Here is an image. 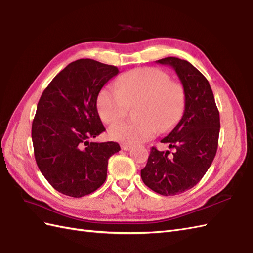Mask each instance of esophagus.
<instances>
[{
  "mask_svg": "<svg viewBox=\"0 0 253 253\" xmlns=\"http://www.w3.org/2000/svg\"><path fill=\"white\" fill-rule=\"evenodd\" d=\"M121 148H122V150L128 151V150H130V149L132 148V144H129V143H122V144H121Z\"/></svg>",
  "mask_w": 253,
  "mask_h": 253,
  "instance_id": "1",
  "label": "esophagus"
}]
</instances>
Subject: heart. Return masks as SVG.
Wrapping results in <instances>:
<instances>
[{"instance_id":"obj_1","label":"heart","mask_w":253,"mask_h":253,"mask_svg":"<svg viewBox=\"0 0 253 253\" xmlns=\"http://www.w3.org/2000/svg\"><path fill=\"white\" fill-rule=\"evenodd\" d=\"M116 85L100 90L97 109L105 124L125 116L128 104L137 103L134 122H122L110 127L109 137L124 143H138L173 127L185 107L184 88L157 68H138L123 74Z\"/></svg>"}]
</instances>
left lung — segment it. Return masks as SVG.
I'll return each instance as SVG.
<instances>
[{
  "label": "left lung",
  "mask_w": 253,
  "mask_h": 253,
  "mask_svg": "<svg viewBox=\"0 0 253 253\" xmlns=\"http://www.w3.org/2000/svg\"><path fill=\"white\" fill-rule=\"evenodd\" d=\"M156 62L174 69L184 88L185 107L178 124L161 140L174 152L153 146L141 178L152 191L172 196L192 189L207 172L218 149L220 115L209 82L193 64L175 57Z\"/></svg>",
  "instance_id": "left-lung-1"
}]
</instances>
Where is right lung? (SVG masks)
Listing matches in <instances>:
<instances>
[{
  "instance_id": "add662e5",
  "label": "right lung",
  "mask_w": 253,
  "mask_h": 253,
  "mask_svg": "<svg viewBox=\"0 0 253 253\" xmlns=\"http://www.w3.org/2000/svg\"><path fill=\"white\" fill-rule=\"evenodd\" d=\"M119 69L92 59L73 61L45 88L32 123L38 167L58 192L83 197L107 179L108 161L120 144L89 142L105 130L97 110L101 88Z\"/></svg>"
}]
</instances>
